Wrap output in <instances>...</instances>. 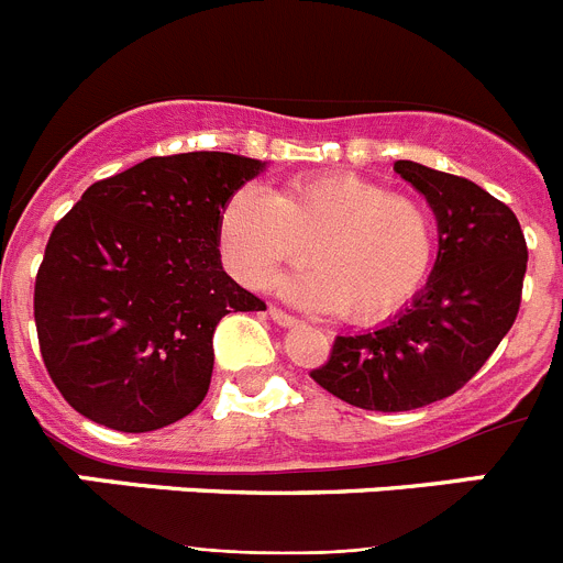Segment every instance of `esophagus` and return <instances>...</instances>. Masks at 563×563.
Returning <instances> with one entry per match:
<instances>
[{"label":"esophagus","instance_id":"obj_1","mask_svg":"<svg viewBox=\"0 0 563 563\" xmlns=\"http://www.w3.org/2000/svg\"><path fill=\"white\" fill-rule=\"evenodd\" d=\"M267 312H271V318H273V321H276L278 327H292V324H296V316H290V312L282 310V307L271 305V307H267Z\"/></svg>","mask_w":563,"mask_h":563}]
</instances>
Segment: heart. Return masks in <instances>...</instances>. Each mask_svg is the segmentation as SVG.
I'll use <instances>...</instances> for the list:
<instances>
[{
	"label": "heart",
	"instance_id": "b5f03b06",
	"mask_svg": "<svg viewBox=\"0 0 563 563\" xmlns=\"http://www.w3.org/2000/svg\"><path fill=\"white\" fill-rule=\"evenodd\" d=\"M220 245L233 276L251 287L307 251L312 267L282 278L278 290L350 324H377L429 285L437 222L411 194L352 172H321L273 194H231L220 213Z\"/></svg>",
	"mask_w": 563,
	"mask_h": 563
}]
</instances>
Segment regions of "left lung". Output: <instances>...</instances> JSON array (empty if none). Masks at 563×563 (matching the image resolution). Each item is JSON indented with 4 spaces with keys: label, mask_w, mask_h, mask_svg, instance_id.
Masks as SVG:
<instances>
[{
    "label": "left lung",
    "mask_w": 563,
    "mask_h": 563,
    "mask_svg": "<svg viewBox=\"0 0 563 563\" xmlns=\"http://www.w3.org/2000/svg\"><path fill=\"white\" fill-rule=\"evenodd\" d=\"M395 172L429 200L440 253L429 285L380 330L338 335L312 380L366 411H411L460 391L521 305L527 242L516 213L476 183L397 161Z\"/></svg>",
    "instance_id": "left-lung-1"
}]
</instances>
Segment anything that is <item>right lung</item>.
Listing matches in <instances>:
<instances>
[{"mask_svg": "<svg viewBox=\"0 0 563 563\" xmlns=\"http://www.w3.org/2000/svg\"><path fill=\"white\" fill-rule=\"evenodd\" d=\"M265 163L228 152L148 157L98 180L56 222L36 273L38 350L64 400L126 434L208 395L213 330L265 310L220 262V213Z\"/></svg>", "mask_w": 563, "mask_h": 563, "instance_id": "right-lung-1", "label": "right lung"}]
</instances>
